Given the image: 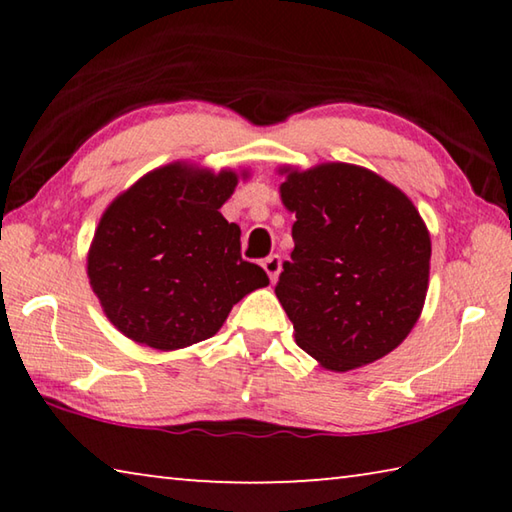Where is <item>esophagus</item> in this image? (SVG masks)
I'll list each match as a JSON object with an SVG mask.
<instances>
[{"label":"esophagus","mask_w":512,"mask_h":512,"mask_svg":"<svg viewBox=\"0 0 512 512\" xmlns=\"http://www.w3.org/2000/svg\"><path fill=\"white\" fill-rule=\"evenodd\" d=\"M262 266H264V271L268 273V277H271V282H275L277 275H280V271H282V257L280 255H268L262 262Z\"/></svg>","instance_id":"obj_1"}]
</instances>
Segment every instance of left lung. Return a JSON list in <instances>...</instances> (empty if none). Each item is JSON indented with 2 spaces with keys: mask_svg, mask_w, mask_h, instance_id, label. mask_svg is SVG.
Here are the masks:
<instances>
[{
  "mask_svg": "<svg viewBox=\"0 0 512 512\" xmlns=\"http://www.w3.org/2000/svg\"><path fill=\"white\" fill-rule=\"evenodd\" d=\"M280 194L296 212V246L275 296L296 343L336 372L395 350L429 282L431 241L413 203L377 173L343 162L289 171Z\"/></svg>",
  "mask_w": 512,
  "mask_h": 512,
  "instance_id": "left-lung-1",
  "label": "left lung"
}]
</instances>
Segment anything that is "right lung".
I'll return each mask as SVG.
<instances>
[{
	"label": "right lung",
	"mask_w": 512,
	"mask_h": 512,
	"mask_svg": "<svg viewBox=\"0 0 512 512\" xmlns=\"http://www.w3.org/2000/svg\"><path fill=\"white\" fill-rule=\"evenodd\" d=\"M237 187L232 171L167 164L103 212L88 255L92 291L121 334L178 350L219 332L232 305L266 287L262 266L241 259V230L219 212Z\"/></svg>",
	"instance_id": "obj_1"
}]
</instances>
